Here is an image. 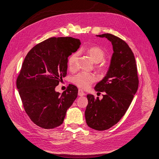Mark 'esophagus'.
Here are the masks:
<instances>
[{
  "label": "esophagus",
  "instance_id": "esophagus-1",
  "mask_svg": "<svg viewBox=\"0 0 159 159\" xmlns=\"http://www.w3.org/2000/svg\"><path fill=\"white\" fill-rule=\"evenodd\" d=\"M78 95H79V96H85V93H84V92L82 91L81 90H79Z\"/></svg>",
  "mask_w": 159,
  "mask_h": 159
}]
</instances>
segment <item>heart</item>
I'll use <instances>...</instances> for the list:
<instances>
[{
  "label": "heart",
  "instance_id": "obj_1",
  "mask_svg": "<svg viewBox=\"0 0 159 159\" xmlns=\"http://www.w3.org/2000/svg\"><path fill=\"white\" fill-rule=\"evenodd\" d=\"M85 52L87 55H89L91 58L92 61L98 63L101 62L105 56V53L102 48L97 46H92L87 47V48L82 50ZM78 55L76 53H74L70 56L68 60V67L70 70L75 69L76 66ZM98 69L99 70H103L105 69L104 64H99L98 66ZM95 76L93 74L80 73L73 77V83L81 89H87L91 86V84L95 81Z\"/></svg>",
  "mask_w": 159,
  "mask_h": 159
}]
</instances>
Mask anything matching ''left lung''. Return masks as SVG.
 Here are the masks:
<instances>
[{"instance_id": "1", "label": "left lung", "mask_w": 159, "mask_h": 159, "mask_svg": "<svg viewBox=\"0 0 159 159\" xmlns=\"http://www.w3.org/2000/svg\"><path fill=\"white\" fill-rule=\"evenodd\" d=\"M96 37L109 40L113 53L106 75L94 88L96 92H104L103 98L87 95L85 119L90 128L103 131L125 115L138 90L139 80L135 57L125 41L109 33Z\"/></svg>"}]
</instances>
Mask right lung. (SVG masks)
<instances>
[{
	"mask_svg": "<svg viewBox=\"0 0 159 159\" xmlns=\"http://www.w3.org/2000/svg\"><path fill=\"white\" fill-rule=\"evenodd\" d=\"M80 44L73 37H52L34 46L23 61L16 86L25 112L41 128L60 126L77 98L73 84L61 94L55 89L67 75L68 57Z\"/></svg>",
	"mask_w": 159,
	"mask_h": 159,
	"instance_id": "1",
	"label": "right lung"
}]
</instances>
